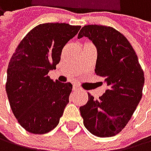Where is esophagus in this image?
Here are the masks:
<instances>
[{
    "label": "esophagus",
    "mask_w": 151,
    "mask_h": 151,
    "mask_svg": "<svg viewBox=\"0 0 151 151\" xmlns=\"http://www.w3.org/2000/svg\"><path fill=\"white\" fill-rule=\"evenodd\" d=\"M73 90H74V91L79 90V86H77V85H73Z\"/></svg>",
    "instance_id": "esophagus-1"
}]
</instances>
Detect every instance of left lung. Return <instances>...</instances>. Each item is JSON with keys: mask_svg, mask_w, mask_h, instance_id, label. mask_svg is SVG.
<instances>
[{"mask_svg": "<svg viewBox=\"0 0 151 151\" xmlns=\"http://www.w3.org/2000/svg\"><path fill=\"white\" fill-rule=\"evenodd\" d=\"M88 37L97 49L95 71L109 88L98 99L88 94L80 108L85 128L99 137H110L126 126L142 98L144 72L131 43L111 27H83L78 38Z\"/></svg>", "mask_w": 151, "mask_h": 151, "instance_id": "left-lung-1", "label": "left lung"}]
</instances>
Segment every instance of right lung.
<instances>
[{
  "label": "right lung",
  "instance_id": "add662e5",
  "mask_svg": "<svg viewBox=\"0 0 151 151\" xmlns=\"http://www.w3.org/2000/svg\"><path fill=\"white\" fill-rule=\"evenodd\" d=\"M81 26L45 23L36 26L20 42L9 62L6 94L19 124L42 134L58 124L72 90L70 83L48 76L60 61L62 49Z\"/></svg>",
  "mask_w": 151,
  "mask_h": 151
}]
</instances>
